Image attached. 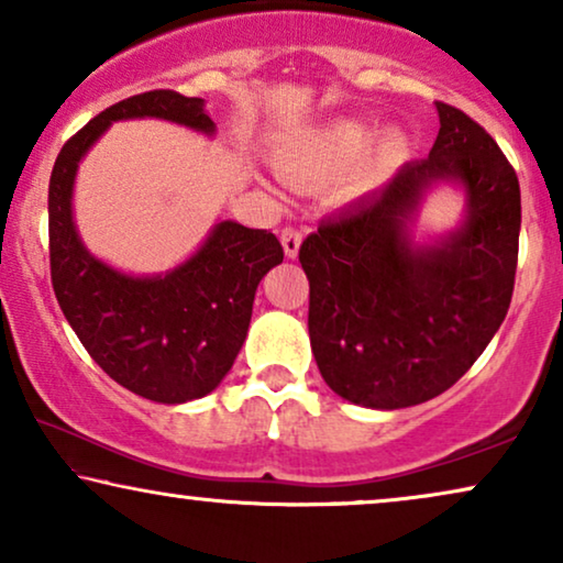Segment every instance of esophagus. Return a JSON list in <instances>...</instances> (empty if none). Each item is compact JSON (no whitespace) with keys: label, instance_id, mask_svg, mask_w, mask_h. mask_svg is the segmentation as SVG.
I'll use <instances>...</instances> for the list:
<instances>
[{"label":"esophagus","instance_id":"1","mask_svg":"<svg viewBox=\"0 0 563 563\" xmlns=\"http://www.w3.org/2000/svg\"><path fill=\"white\" fill-rule=\"evenodd\" d=\"M299 243H302V233H299L297 228L282 230V245H284V253H287V258H297Z\"/></svg>","mask_w":563,"mask_h":563}]
</instances>
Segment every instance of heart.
Returning a JSON list of instances; mask_svg holds the SVG:
<instances>
[{
	"label": "heart",
	"mask_w": 563,
	"mask_h": 563,
	"mask_svg": "<svg viewBox=\"0 0 563 563\" xmlns=\"http://www.w3.org/2000/svg\"><path fill=\"white\" fill-rule=\"evenodd\" d=\"M368 143H372V130L364 122L345 120L335 122L328 130H322L307 145L302 166L310 174H338L356 164L364 156ZM407 156V143L399 135H384L372 151L366 153L364 164H361L358 184H372L376 176L397 166Z\"/></svg>",
	"instance_id": "b5f03b06"
}]
</instances>
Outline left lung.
Returning <instances> with one entry per match:
<instances>
[{
    "mask_svg": "<svg viewBox=\"0 0 563 563\" xmlns=\"http://www.w3.org/2000/svg\"><path fill=\"white\" fill-rule=\"evenodd\" d=\"M428 158L405 164L299 245L310 343L335 395L374 410L428 402L464 376L503 325L520 238L518 174L487 130L435 102ZM459 180L467 220L433 246L409 225L424 189Z\"/></svg>",
    "mask_w": 563,
    "mask_h": 563,
    "instance_id": "obj_1",
    "label": "left lung"
}]
</instances>
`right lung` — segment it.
Segmentation results:
<instances>
[{
  "label": "right lung",
  "mask_w": 563,
  "mask_h": 563,
  "mask_svg": "<svg viewBox=\"0 0 563 563\" xmlns=\"http://www.w3.org/2000/svg\"><path fill=\"white\" fill-rule=\"evenodd\" d=\"M158 118L212 135L205 99L153 89L107 107L68 137L48 184L51 282L68 325L107 376L145 399L181 405L218 387L251 325L253 297L284 249L268 230L222 220L189 261L128 276L91 256L74 225L79 161L112 122Z\"/></svg>",
  "instance_id": "add662e5"
}]
</instances>
